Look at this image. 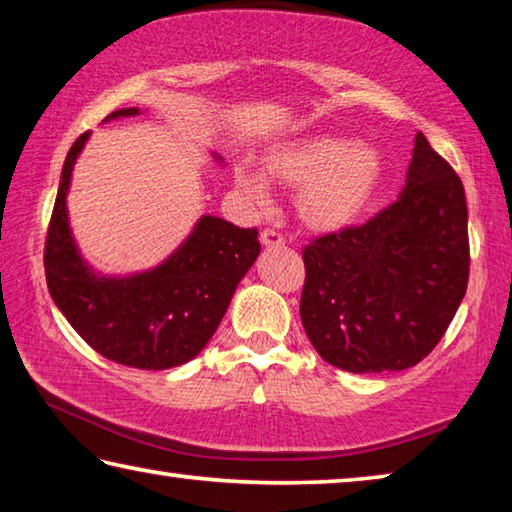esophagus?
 I'll return each instance as SVG.
<instances>
[{
	"mask_svg": "<svg viewBox=\"0 0 512 512\" xmlns=\"http://www.w3.org/2000/svg\"><path fill=\"white\" fill-rule=\"evenodd\" d=\"M259 239H262L264 246H273V248L284 246V237L275 228H264L262 235H259Z\"/></svg>",
	"mask_w": 512,
	"mask_h": 512,
	"instance_id": "obj_1",
	"label": "esophagus"
}]
</instances>
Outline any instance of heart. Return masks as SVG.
Masks as SVG:
<instances>
[{
    "mask_svg": "<svg viewBox=\"0 0 512 512\" xmlns=\"http://www.w3.org/2000/svg\"><path fill=\"white\" fill-rule=\"evenodd\" d=\"M264 169L287 187H298L300 219L316 230H343L366 212L381 180V155L348 137L309 135L280 142L264 155ZM264 171L239 164L237 187L250 201L268 198Z\"/></svg>",
    "mask_w": 512,
    "mask_h": 512,
    "instance_id": "obj_1",
    "label": "heart"
}]
</instances>
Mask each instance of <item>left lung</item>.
Here are the masks:
<instances>
[{
	"mask_svg": "<svg viewBox=\"0 0 512 512\" xmlns=\"http://www.w3.org/2000/svg\"><path fill=\"white\" fill-rule=\"evenodd\" d=\"M302 262L300 318L320 357L359 375L415 366L467 291L461 178L418 133L400 198L366 223L311 239Z\"/></svg>",
	"mask_w": 512,
	"mask_h": 512,
	"instance_id": "obj_1",
	"label": "left lung"
}]
</instances>
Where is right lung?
Listing matches in <instances>:
<instances>
[{
    "instance_id": "add662e5",
    "label": "right lung",
    "mask_w": 512,
    "mask_h": 512,
    "mask_svg": "<svg viewBox=\"0 0 512 512\" xmlns=\"http://www.w3.org/2000/svg\"><path fill=\"white\" fill-rule=\"evenodd\" d=\"M137 115V108L108 119ZM90 131L72 144L45 241L51 298L81 339L121 366L167 370L201 352L219 327L241 277L259 255L257 228L203 216L167 262L133 277H97L76 253L65 196Z\"/></svg>"
}]
</instances>
